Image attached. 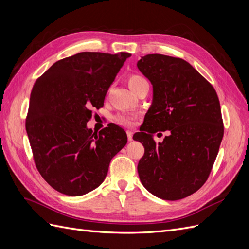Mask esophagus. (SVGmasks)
Wrapping results in <instances>:
<instances>
[{
    "label": "esophagus",
    "mask_w": 249,
    "mask_h": 249,
    "mask_svg": "<svg viewBox=\"0 0 249 249\" xmlns=\"http://www.w3.org/2000/svg\"><path fill=\"white\" fill-rule=\"evenodd\" d=\"M126 135H127V140L132 141L133 140V132L132 131H127Z\"/></svg>",
    "instance_id": "esophagus-1"
}]
</instances>
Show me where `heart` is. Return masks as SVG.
I'll use <instances>...</instances> for the list:
<instances>
[{"instance_id":"1","label":"heart","mask_w":249,"mask_h":249,"mask_svg":"<svg viewBox=\"0 0 249 249\" xmlns=\"http://www.w3.org/2000/svg\"><path fill=\"white\" fill-rule=\"evenodd\" d=\"M144 82H146V80L139 76V74H131L129 79H127V85L132 89V91H134ZM115 122L124 126H133L136 124L137 117L133 114H129V113H120V114L116 115Z\"/></svg>"}]
</instances>
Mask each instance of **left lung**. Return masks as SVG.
<instances>
[{"instance_id":"1","label":"left lung","mask_w":249,"mask_h":249,"mask_svg":"<svg viewBox=\"0 0 249 249\" xmlns=\"http://www.w3.org/2000/svg\"><path fill=\"white\" fill-rule=\"evenodd\" d=\"M137 67L153 85L143 132L133 136L144 146L137 167L140 180L157 197L185 198L206 183L219 150V100L213 86L180 58L150 54ZM164 130L170 135L156 143L153 134Z\"/></svg>"}]
</instances>
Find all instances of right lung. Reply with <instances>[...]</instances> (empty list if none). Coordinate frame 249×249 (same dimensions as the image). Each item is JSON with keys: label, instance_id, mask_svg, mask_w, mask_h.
Instances as JSON below:
<instances>
[{"label": "right lung", "instance_id": "add662e5", "mask_svg": "<svg viewBox=\"0 0 249 249\" xmlns=\"http://www.w3.org/2000/svg\"><path fill=\"white\" fill-rule=\"evenodd\" d=\"M129 53L82 52L59 60L36 80L26 130L37 169L60 193L80 196L99 187L109 164L126 144L123 127L111 124L99 135L88 129L92 108L105 96Z\"/></svg>", "mask_w": 249, "mask_h": 249}]
</instances>
